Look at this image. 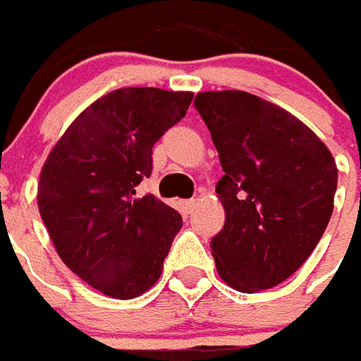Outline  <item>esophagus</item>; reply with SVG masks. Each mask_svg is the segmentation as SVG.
<instances>
[{
    "mask_svg": "<svg viewBox=\"0 0 361 361\" xmlns=\"http://www.w3.org/2000/svg\"><path fill=\"white\" fill-rule=\"evenodd\" d=\"M195 207H197L195 199H188V201H183V211L188 212V214H191V212L195 211Z\"/></svg>",
    "mask_w": 361,
    "mask_h": 361,
    "instance_id": "1",
    "label": "esophagus"
}]
</instances>
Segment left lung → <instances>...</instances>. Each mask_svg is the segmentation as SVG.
<instances>
[{"label":"left lung","instance_id":"8db88e82","mask_svg":"<svg viewBox=\"0 0 361 361\" xmlns=\"http://www.w3.org/2000/svg\"><path fill=\"white\" fill-rule=\"evenodd\" d=\"M195 108L224 170L226 222L212 238L222 280L240 292L294 274L325 234L338 170L323 141L280 106L243 90L199 92Z\"/></svg>","mask_w":361,"mask_h":361}]
</instances>
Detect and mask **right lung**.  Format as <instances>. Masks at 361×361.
<instances>
[{"mask_svg": "<svg viewBox=\"0 0 361 361\" xmlns=\"http://www.w3.org/2000/svg\"><path fill=\"white\" fill-rule=\"evenodd\" d=\"M191 92L118 89L69 126L38 183V211L56 251L98 292L131 300L162 274L180 212L135 188L152 172V147L176 126Z\"/></svg>", "mask_w": 361, "mask_h": 361, "instance_id": "1", "label": "right lung"}]
</instances>
